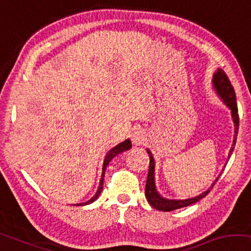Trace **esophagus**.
Returning a JSON list of instances; mask_svg holds the SVG:
<instances>
[{
  "label": "esophagus",
  "instance_id": "obj_1",
  "mask_svg": "<svg viewBox=\"0 0 251 251\" xmlns=\"http://www.w3.org/2000/svg\"><path fill=\"white\" fill-rule=\"evenodd\" d=\"M130 140H132V142L135 144V146H140V144H142L144 142V140H146V135H144V133L141 129H136L130 134Z\"/></svg>",
  "mask_w": 251,
  "mask_h": 251
}]
</instances>
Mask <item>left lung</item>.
I'll list each match as a JSON object with an SVG mask.
<instances>
[{
    "label": "left lung",
    "mask_w": 251,
    "mask_h": 251,
    "mask_svg": "<svg viewBox=\"0 0 251 251\" xmlns=\"http://www.w3.org/2000/svg\"><path fill=\"white\" fill-rule=\"evenodd\" d=\"M213 84L218 95L223 99L225 104L231 109L233 123H234V133H235L234 139H233V146H234L236 142V136H238V129H239V114H238V107H236V98H235L234 89H233V86L231 85V82L230 79H228L227 75L225 74L224 70L222 69H218L217 73L214 75ZM233 149H234V148H231L228 158H230V156L232 154ZM147 151L150 158V164H149V173H148L147 183H146V198L148 202H149L154 209H158L161 211H172L175 209H179V208H183V207H188L190 204L195 203L197 201H199L200 199H202V198L206 197L208 193L210 192V190L214 188L215 183L218 181V177H217L213 183V185H211L206 192L201 193V195L198 197L191 198V199H185V200L165 199V198L159 196V193H158L156 190V186H154V160L150 151L149 150Z\"/></svg>",
    "instance_id": "obj_1"
}]
</instances>
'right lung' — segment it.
I'll use <instances>...</instances> for the list:
<instances>
[{"label":"right lung","instance_id":"add662e5","mask_svg":"<svg viewBox=\"0 0 251 251\" xmlns=\"http://www.w3.org/2000/svg\"><path fill=\"white\" fill-rule=\"evenodd\" d=\"M130 148V141L129 140H126L124 141V142L119 143L118 146H116L115 148H112V149L109 151V152L107 153V156H105L104 158V162H103V169H102V176H101V181H100V184H99V189L98 191L95 195L91 198V199L89 201H86V202H82V203H77V206H84V204H89L91 202H93V201H95L98 199V197L100 196V193L102 191V188H103V179H104V172H105V168H107V166L109 162H110V160L112 159V158L117 156L118 153L123 152V151H126L128 150Z\"/></svg>","mask_w":251,"mask_h":251}]
</instances>
